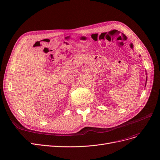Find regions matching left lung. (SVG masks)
Wrapping results in <instances>:
<instances>
[{
  "label": "left lung",
  "instance_id": "1",
  "mask_svg": "<svg viewBox=\"0 0 160 160\" xmlns=\"http://www.w3.org/2000/svg\"><path fill=\"white\" fill-rule=\"evenodd\" d=\"M146 82H147V77H146ZM146 87V86H145Z\"/></svg>",
  "mask_w": 160,
  "mask_h": 160
}]
</instances>
